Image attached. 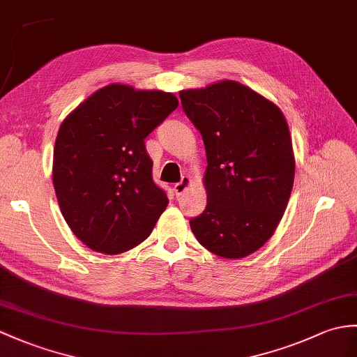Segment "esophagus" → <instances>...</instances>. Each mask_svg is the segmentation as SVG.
I'll list each match as a JSON object with an SVG mask.
<instances>
[{
    "label": "esophagus",
    "mask_w": 357,
    "mask_h": 357,
    "mask_svg": "<svg viewBox=\"0 0 357 357\" xmlns=\"http://www.w3.org/2000/svg\"><path fill=\"white\" fill-rule=\"evenodd\" d=\"M190 185H192V179H190L188 176H182L181 182H178V184H175V187H173V190H175V193H176L178 196H181V195H184V193L187 192Z\"/></svg>",
    "instance_id": "obj_1"
}]
</instances>
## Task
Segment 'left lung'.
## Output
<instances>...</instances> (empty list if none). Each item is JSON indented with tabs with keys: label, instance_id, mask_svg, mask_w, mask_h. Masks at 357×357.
I'll use <instances>...</instances> for the list:
<instances>
[{
	"label": "left lung",
	"instance_id": "8db88e82",
	"mask_svg": "<svg viewBox=\"0 0 357 357\" xmlns=\"http://www.w3.org/2000/svg\"><path fill=\"white\" fill-rule=\"evenodd\" d=\"M179 97L208 162L205 211L190 228L210 252L243 259L275 233L291 197L295 156L287 121L275 103L234 80Z\"/></svg>",
	"mask_w": 357,
	"mask_h": 357
}]
</instances>
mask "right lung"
<instances>
[{
    "label": "right lung",
    "instance_id": "1",
    "mask_svg": "<svg viewBox=\"0 0 357 357\" xmlns=\"http://www.w3.org/2000/svg\"><path fill=\"white\" fill-rule=\"evenodd\" d=\"M176 107L172 93L111 84L62 121L54 192L65 222L93 251L121 254L151 236L169 199L152 179L144 138Z\"/></svg>",
    "mask_w": 357,
    "mask_h": 357
}]
</instances>
